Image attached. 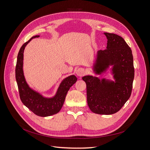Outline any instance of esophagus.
<instances>
[{"label": "esophagus", "mask_w": 150, "mask_h": 150, "mask_svg": "<svg viewBox=\"0 0 150 150\" xmlns=\"http://www.w3.org/2000/svg\"><path fill=\"white\" fill-rule=\"evenodd\" d=\"M85 74V69H84L83 68H78L77 70L76 71V74H77L78 76H79V77L83 76Z\"/></svg>", "instance_id": "34e87169"}]
</instances>
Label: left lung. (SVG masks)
I'll return each mask as SVG.
<instances>
[{
  "instance_id": "obj_1",
  "label": "left lung",
  "mask_w": 150,
  "mask_h": 150,
  "mask_svg": "<svg viewBox=\"0 0 150 150\" xmlns=\"http://www.w3.org/2000/svg\"><path fill=\"white\" fill-rule=\"evenodd\" d=\"M104 34L108 39L107 49L98 51L93 71L101 74L112 66L115 82L92 76L82 79L87 85V103L91 112L111 115L122 109L131 96L134 68L132 51L125 40L114 33Z\"/></svg>"
}]
</instances>
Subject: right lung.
I'll return each instance as SVG.
<instances>
[{
    "label": "right lung",
    "mask_w": 150,
    "mask_h": 150,
    "mask_svg": "<svg viewBox=\"0 0 150 150\" xmlns=\"http://www.w3.org/2000/svg\"><path fill=\"white\" fill-rule=\"evenodd\" d=\"M38 37H40L39 35H35L21 46L17 57L15 73L21 101L35 115L45 117L54 115L60 110L67 93L70 87L77 81V77L72 75L63 79L53 98L43 97L39 93L29 87L24 76L23 54L25 47L31 40Z\"/></svg>",
    "instance_id": "obj_1"
}]
</instances>
